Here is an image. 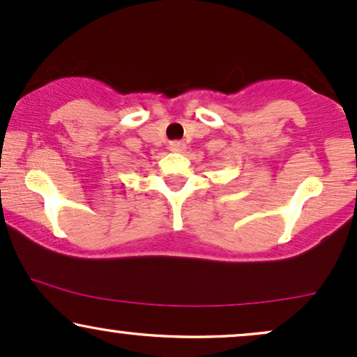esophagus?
I'll list each match as a JSON object with an SVG mask.
<instances>
[{
  "instance_id": "obj_1",
  "label": "esophagus",
  "mask_w": 357,
  "mask_h": 357,
  "mask_svg": "<svg viewBox=\"0 0 357 357\" xmlns=\"http://www.w3.org/2000/svg\"><path fill=\"white\" fill-rule=\"evenodd\" d=\"M186 149V144L181 141H174V142H169V151H173V153H183V151Z\"/></svg>"
}]
</instances>
